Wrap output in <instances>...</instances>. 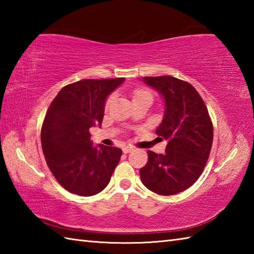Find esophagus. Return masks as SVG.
Returning a JSON list of instances; mask_svg holds the SVG:
<instances>
[{"instance_id":"34e87169","label":"esophagus","mask_w":254,"mask_h":254,"mask_svg":"<svg viewBox=\"0 0 254 254\" xmlns=\"http://www.w3.org/2000/svg\"><path fill=\"white\" fill-rule=\"evenodd\" d=\"M123 153L124 154H128V153H131L132 150H133V147H131V146H126V147H123Z\"/></svg>"}]
</instances>
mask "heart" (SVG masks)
I'll list each match as a JSON object with an SVG mask.
<instances>
[{
  "instance_id": "obj_1",
  "label": "heart",
  "mask_w": 254,
  "mask_h": 254,
  "mask_svg": "<svg viewBox=\"0 0 254 254\" xmlns=\"http://www.w3.org/2000/svg\"><path fill=\"white\" fill-rule=\"evenodd\" d=\"M147 95H149V96H150V94L148 93V91H146V90H143V89H137V90L134 91V94H133V99H134V98H137V97H141V96H147ZM110 101H111V98H110L109 100H108L107 105H109V104H110Z\"/></svg>"
}]
</instances>
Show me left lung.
<instances>
[{
    "label": "left lung",
    "instance_id": "left-lung-1",
    "mask_svg": "<svg viewBox=\"0 0 254 254\" xmlns=\"http://www.w3.org/2000/svg\"><path fill=\"white\" fill-rule=\"evenodd\" d=\"M139 80L163 98L165 111L156 134L167 141L164 154L148 150L147 164L139 170L141 180L159 195H174L190 188L201 176L212 148V121L191 84L172 76Z\"/></svg>",
    "mask_w": 254,
    "mask_h": 254
}]
</instances>
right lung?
<instances>
[{
  "mask_svg": "<svg viewBox=\"0 0 254 254\" xmlns=\"http://www.w3.org/2000/svg\"><path fill=\"white\" fill-rule=\"evenodd\" d=\"M126 78L83 79L62 88L47 111L41 146L53 176L68 192L91 196L110 182L122 150L91 142L109 95Z\"/></svg>",
  "mask_w": 254,
  "mask_h": 254,
  "instance_id": "obj_1",
  "label": "right lung"
}]
</instances>
